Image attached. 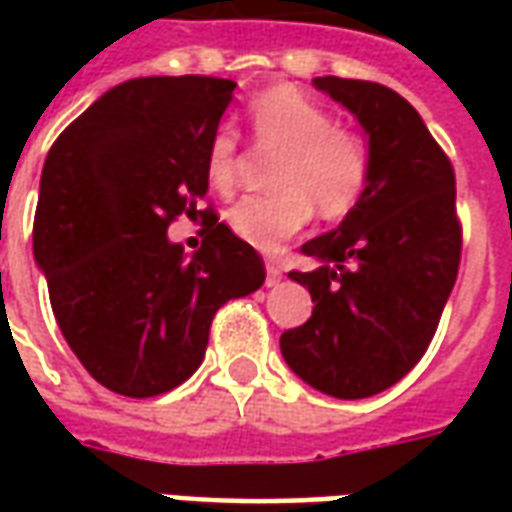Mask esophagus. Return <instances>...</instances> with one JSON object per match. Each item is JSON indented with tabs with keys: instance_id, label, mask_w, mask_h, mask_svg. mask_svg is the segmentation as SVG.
<instances>
[{
	"instance_id": "esophagus-1",
	"label": "esophagus",
	"mask_w": 512,
	"mask_h": 512,
	"mask_svg": "<svg viewBox=\"0 0 512 512\" xmlns=\"http://www.w3.org/2000/svg\"><path fill=\"white\" fill-rule=\"evenodd\" d=\"M282 282V268L277 266V263H268L266 266V285L268 288H274V285H279Z\"/></svg>"
}]
</instances>
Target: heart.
Here are the masks:
<instances>
[{"label":"heart","mask_w":512,"mask_h":512,"mask_svg":"<svg viewBox=\"0 0 512 512\" xmlns=\"http://www.w3.org/2000/svg\"><path fill=\"white\" fill-rule=\"evenodd\" d=\"M255 145L279 153L266 197H246L227 211V224L244 244L274 255L310 222L312 208L323 219H340L362 200L373 147L362 131L334 123V115L296 87H268L249 104ZM205 172L213 189L233 191L241 175V142L219 128L205 150Z\"/></svg>","instance_id":"obj_1"}]
</instances>
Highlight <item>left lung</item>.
<instances>
[{"label": "left lung", "mask_w": 512, "mask_h": 512, "mask_svg": "<svg viewBox=\"0 0 512 512\" xmlns=\"http://www.w3.org/2000/svg\"><path fill=\"white\" fill-rule=\"evenodd\" d=\"M312 84L365 128L373 172L337 230L301 246L321 266L290 271L310 290V321L279 337L288 367L340 400L384 392L428 351L461 263L455 172L403 95L318 76Z\"/></svg>", "instance_id": "obj_1"}]
</instances>
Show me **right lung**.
I'll use <instances>...</instances> for the list:
<instances>
[{
    "mask_svg": "<svg viewBox=\"0 0 512 512\" xmlns=\"http://www.w3.org/2000/svg\"><path fill=\"white\" fill-rule=\"evenodd\" d=\"M235 82L145 76L112 87L51 145L32 227L54 318L84 370L126 397L169 392L202 365L216 310L266 266L211 216L186 257L167 227L208 194L205 150Z\"/></svg>",
    "mask_w": 512,
    "mask_h": 512,
    "instance_id": "right-lung-1",
    "label": "right lung"
}]
</instances>
